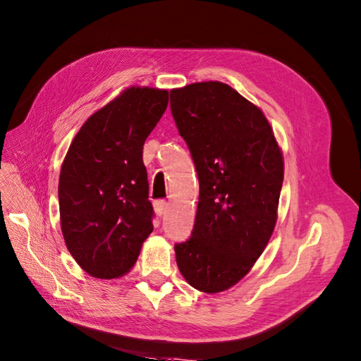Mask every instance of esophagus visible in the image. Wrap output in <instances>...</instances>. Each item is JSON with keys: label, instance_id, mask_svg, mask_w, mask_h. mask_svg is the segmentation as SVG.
Returning a JSON list of instances; mask_svg holds the SVG:
<instances>
[{"label": "esophagus", "instance_id": "obj_1", "mask_svg": "<svg viewBox=\"0 0 361 361\" xmlns=\"http://www.w3.org/2000/svg\"><path fill=\"white\" fill-rule=\"evenodd\" d=\"M168 207H169V204L164 200H157L154 202V209H155L157 215H159V216H163L166 214V210H168Z\"/></svg>", "mask_w": 361, "mask_h": 361}]
</instances>
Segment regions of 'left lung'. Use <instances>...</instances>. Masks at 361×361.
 <instances>
[{
  "label": "left lung",
  "instance_id": "left-lung-1",
  "mask_svg": "<svg viewBox=\"0 0 361 361\" xmlns=\"http://www.w3.org/2000/svg\"><path fill=\"white\" fill-rule=\"evenodd\" d=\"M171 109L200 180L178 270L198 291L236 285L265 250L277 221L283 155L259 106L218 80L171 90Z\"/></svg>",
  "mask_w": 361,
  "mask_h": 361
}]
</instances>
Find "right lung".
Returning <instances> with one entry per match:
<instances>
[{
    "label": "right lung",
    "mask_w": 361,
    "mask_h": 361,
    "mask_svg": "<svg viewBox=\"0 0 361 361\" xmlns=\"http://www.w3.org/2000/svg\"><path fill=\"white\" fill-rule=\"evenodd\" d=\"M168 102V90H123L87 118L63 159L58 188L63 241L80 269L97 279L131 270L154 228L143 145Z\"/></svg>",
    "instance_id": "obj_1"
}]
</instances>
